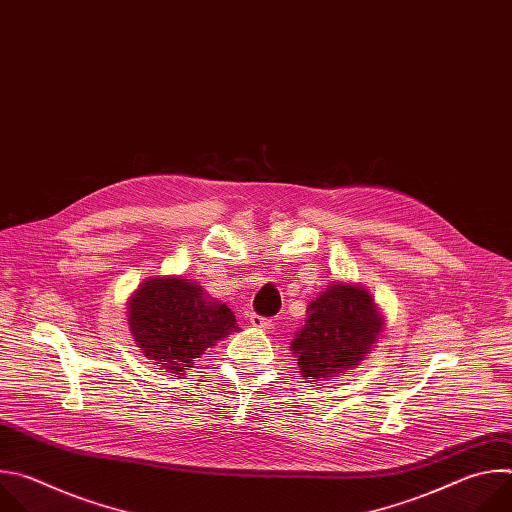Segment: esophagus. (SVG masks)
Returning a JSON list of instances; mask_svg holds the SVG:
<instances>
[{"mask_svg":"<svg viewBox=\"0 0 512 512\" xmlns=\"http://www.w3.org/2000/svg\"><path fill=\"white\" fill-rule=\"evenodd\" d=\"M249 322H251V326H255V328H259V330H267V328L271 326V320H269V318H263V316H259V314H251V316H249Z\"/></svg>","mask_w":512,"mask_h":512,"instance_id":"obj_1","label":"esophagus"}]
</instances>
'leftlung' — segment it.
Returning <instances> with one entry per match:
<instances>
[{
    "mask_svg": "<svg viewBox=\"0 0 512 512\" xmlns=\"http://www.w3.org/2000/svg\"><path fill=\"white\" fill-rule=\"evenodd\" d=\"M385 320L360 285L334 281L308 306L306 324L291 340L302 377L328 381L350 373L375 346Z\"/></svg>",
    "mask_w": 512,
    "mask_h": 512,
    "instance_id": "8db88e82",
    "label": "left lung"
}]
</instances>
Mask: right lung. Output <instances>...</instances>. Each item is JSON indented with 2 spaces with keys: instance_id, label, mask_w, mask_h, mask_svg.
<instances>
[{
  "instance_id": "right-lung-1",
  "label": "right lung",
  "mask_w": 512,
  "mask_h": 512,
  "mask_svg": "<svg viewBox=\"0 0 512 512\" xmlns=\"http://www.w3.org/2000/svg\"><path fill=\"white\" fill-rule=\"evenodd\" d=\"M135 344L160 369L184 375L206 348L237 332L231 308L210 300L202 285L182 277L145 279L127 302Z\"/></svg>"
}]
</instances>
